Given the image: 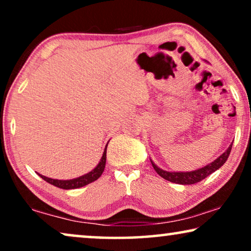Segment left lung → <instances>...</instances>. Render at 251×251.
I'll return each instance as SVG.
<instances>
[{"label": "left lung", "instance_id": "obj_1", "mask_svg": "<svg viewBox=\"0 0 251 251\" xmlns=\"http://www.w3.org/2000/svg\"><path fill=\"white\" fill-rule=\"evenodd\" d=\"M232 144L228 146V149L226 150L224 153L221 154V155H219L216 160L212 161V162L207 164V166L199 168V169L192 170V171H167V170L161 169V168L157 167L152 160L151 159L150 160L154 168V170H155L156 173L159 174L161 177L164 178L166 180H169L171 183L181 184V185H192V184L199 183V181H201L202 179H204L205 177H208L209 175L215 173L216 170H218L219 168L226 162L229 153H231Z\"/></svg>", "mask_w": 251, "mask_h": 251}]
</instances>
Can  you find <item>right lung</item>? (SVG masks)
<instances>
[{"label": "right lung", "instance_id": "right-lung-1", "mask_svg": "<svg viewBox=\"0 0 251 251\" xmlns=\"http://www.w3.org/2000/svg\"><path fill=\"white\" fill-rule=\"evenodd\" d=\"M108 144V143H107ZM106 150H107V145L105 146L104 153H102V156L99 163L96 166L94 169H92L90 173L83 175V176H80L77 178H73V179H53V178H49L46 176H42V175L37 174L39 176L44 179L48 183L53 185V186L63 188V190H74V188H80L83 187L85 185L92 183V181L97 180L99 177L101 176L102 171L105 169V164H106Z\"/></svg>", "mask_w": 251, "mask_h": 251}]
</instances>
